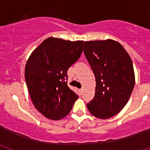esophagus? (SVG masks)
I'll return each mask as SVG.
<instances>
[{"mask_svg": "<svg viewBox=\"0 0 150 150\" xmlns=\"http://www.w3.org/2000/svg\"><path fill=\"white\" fill-rule=\"evenodd\" d=\"M79 94H80V95H82V94H83V89H79Z\"/></svg>", "mask_w": 150, "mask_h": 150, "instance_id": "obj_1", "label": "esophagus"}]
</instances>
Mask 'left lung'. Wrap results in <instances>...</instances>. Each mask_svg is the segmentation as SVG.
I'll list each match as a JSON object with an SVG mask.
<instances>
[{
    "mask_svg": "<svg viewBox=\"0 0 150 150\" xmlns=\"http://www.w3.org/2000/svg\"><path fill=\"white\" fill-rule=\"evenodd\" d=\"M84 54L95 74V95L87 107L92 116L107 120L122 110L135 83L132 61L113 40L85 41Z\"/></svg>",
    "mask_w": 150,
    "mask_h": 150,
    "instance_id": "obj_1",
    "label": "left lung"
}]
</instances>
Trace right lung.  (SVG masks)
Masks as SVG:
<instances>
[{
  "mask_svg": "<svg viewBox=\"0 0 150 150\" xmlns=\"http://www.w3.org/2000/svg\"><path fill=\"white\" fill-rule=\"evenodd\" d=\"M84 41L49 38L32 52L25 69L34 107L45 117L59 120L68 114L78 95L67 86V70L79 59Z\"/></svg>",
  "mask_w": 150,
  "mask_h": 150,
  "instance_id": "right-lung-1",
  "label": "right lung"
}]
</instances>
